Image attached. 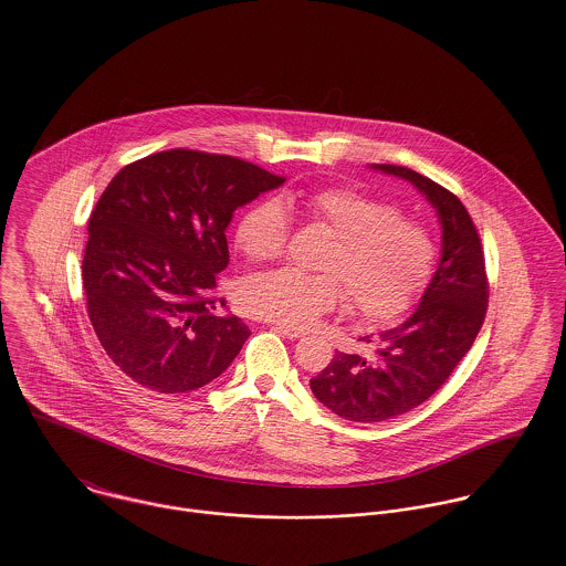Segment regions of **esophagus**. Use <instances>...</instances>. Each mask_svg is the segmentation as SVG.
<instances>
[{
    "mask_svg": "<svg viewBox=\"0 0 566 566\" xmlns=\"http://www.w3.org/2000/svg\"><path fill=\"white\" fill-rule=\"evenodd\" d=\"M273 331H277L280 335H284V337H289V339H298V337H303L305 335V331L303 328H295V326H286V324L275 323L271 326Z\"/></svg>",
    "mask_w": 566,
    "mask_h": 566,
    "instance_id": "obj_1",
    "label": "esophagus"
}]
</instances>
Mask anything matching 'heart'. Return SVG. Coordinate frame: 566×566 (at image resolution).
Listing matches in <instances>:
<instances>
[{
    "label": "heart",
    "instance_id": "1",
    "mask_svg": "<svg viewBox=\"0 0 566 566\" xmlns=\"http://www.w3.org/2000/svg\"><path fill=\"white\" fill-rule=\"evenodd\" d=\"M301 206L335 233L324 256L326 273L284 268L248 277L242 303L250 314L298 328L352 303L356 318L388 323L422 295L437 259L424 224L403 218L392 203L344 187L307 192ZM235 240L252 261L282 256L291 240L289 210L273 197L259 201L242 216Z\"/></svg>",
    "mask_w": 566,
    "mask_h": 566
}]
</instances>
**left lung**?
Masks as SVG:
<instances>
[{
    "instance_id": "left-lung-1",
    "label": "left lung",
    "mask_w": 566,
    "mask_h": 566,
    "mask_svg": "<svg viewBox=\"0 0 566 566\" xmlns=\"http://www.w3.org/2000/svg\"><path fill=\"white\" fill-rule=\"evenodd\" d=\"M374 167L420 190L437 210L443 235L439 265L416 312L376 337H360L365 354L335 352L310 379L314 397L352 422H381L424 403L471 350L488 310L484 248L462 201L409 167Z\"/></svg>"
}]
</instances>
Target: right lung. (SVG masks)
<instances>
[{
  "label": "right lung",
  "mask_w": 566,
  "mask_h": 566,
  "mask_svg": "<svg viewBox=\"0 0 566 566\" xmlns=\"http://www.w3.org/2000/svg\"><path fill=\"white\" fill-rule=\"evenodd\" d=\"M286 178L229 155L174 148L125 165L88 218L86 312L114 365L163 395L197 390L242 350L250 328L216 316L233 212Z\"/></svg>",
  "instance_id": "right-lung-1"
}]
</instances>
